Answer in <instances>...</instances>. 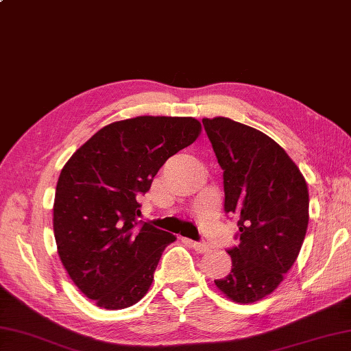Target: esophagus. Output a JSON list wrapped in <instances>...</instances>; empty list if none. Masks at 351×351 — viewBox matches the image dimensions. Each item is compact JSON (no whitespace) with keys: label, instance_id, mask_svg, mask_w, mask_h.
<instances>
[{"label":"esophagus","instance_id":"34e87169","mask_svg":"<svg viewBox=\"0 0 351 351\" xmlns=\"http://www.w3.org/2000/svg\"><path fill=\"white\" fill-rule=\"evenodd\" d=\"M189 242L191 243V247L199 252V254H203V252L209 251V245H206V243H203V242H193V241H189Z\"/></svg>","mask_w":351,"mask_h":351}]
</instances>
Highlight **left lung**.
<instances>
[{
    "instance_id": "obj_1",
    "label": "left lung",
    "mask_w": 351,
    "mask_h": 351,
    "mask_svg": "<svg viewBox=\"0 0 351 351\" xmlns=\"http://www.w3.org/2000/svg\"><path fill=\"white\" fill-rule=\"evenodd\" d=\"M202 122L224 170V210L239 218V245L227 250L232 271L215 286L232 302H257L280 286L302 248L308 185L265 133L224 117Z\"/></svg>"
}]
</instances>
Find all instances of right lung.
I'll list each match as a JSON object with an SVG mask.
<instances>
[{
    "label": "right lung",
    "instance_id": "obj_1",
    "mask_svg": "<svg viewBox=\"0 0 351 351\" xmlns=\"http://www.w3.org/2000/svg\"><path fill=\"white\" fill-rule=\"evenodd\" d=\"M202 132L191 117H136L99 130L61 170L53 202L58 256L75 286L104 309L148 293L169 232L137 221L136 197Z\"/></svg>",
    "mask_w": 351,
    "mask_h": 351
}]
</instances>
